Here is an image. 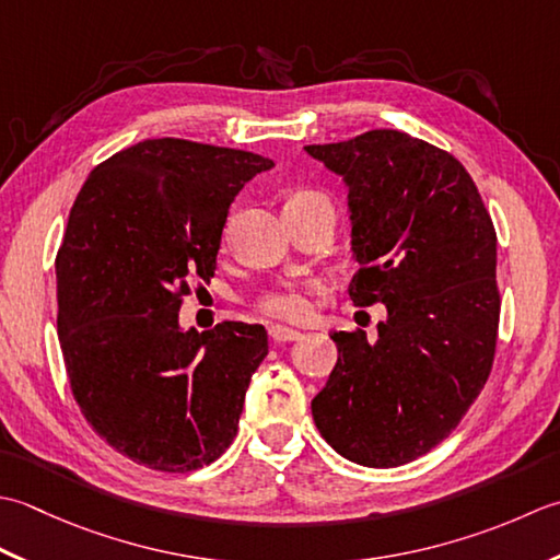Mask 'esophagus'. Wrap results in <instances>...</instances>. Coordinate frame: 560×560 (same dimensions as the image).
Masks as SVG:
<instances>
[{"mask_svg": "<svg viewBox=\"0 0 560 560\" xmlns=\"http://www.w3.org/2000/svg\"><path fill=\"white\" fill-rule=\"evenodd\" d=\"M268 334H270V340H276V343H290V340H296L302 336L300 330L288 328V326H270Z\"/></svg>", "mask_w": 560, "mask_h": 560, "instance_id": "1", "label": "esophagus"}]
</instances>
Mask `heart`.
Wrapping results in <instances>:
<instances>
[{
    "mask_svg": "<svg viewBox=\"0 0 560 560\" xmlns=\"http://www.w3.org/2000/svg\"><path fill=\"white\" fill-rule=\"evenodd\" d=\"M292 198H322V200H326L324 196H318V192H314V190H302ZM310 294H312V288H306V284H280V288L260 294L258 312L270 316V318H276V322L302 324L312 316Z\"/></svg>",
    "mask_w": 560,
    "mask_h": 560,
    "instance_id": "obj_1",
    "label": "heart"
}]
</instances>
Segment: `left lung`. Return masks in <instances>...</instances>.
Returning <instances> with one entry per match:
<instances>
[{
  "instance_id": "left-lung-1",
  "label": "left lung",
  "mask_w": 560,
  "mask_h": 560,
  "mask_svg": "<svg viewBox=\"0 0 560 560\" xmlns=\"http://www.w3.org/2000/svg\"><path fill=\"white\" fill-rule=\"evenodd\" d=\"M306 152L350 188L352 304H386L374 338L330 334L314 423L346 459L394 469L450 438L493 370L495 226L459 159L418 137L370 130Z\"/></svg>"
}]
</instances>
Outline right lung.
Listing matches in <instances>:
<instances>
[{"mask_svg":"<svg viewBox=\"0 0 560 560\" xmlns=\"http://www.w3.org/2000/svg\"><path fill=\"white\" fill-rule=\"evenodd\" d=\"M272 159L162 137L91 171L57 248V336L74 401L101 440L152 471H198L230 447L258 324L180 330L210 282L232 200Z\"/></svg>","mask_w":560,"mask_h":560,"instance_id":"right-lung-1","label":"right lung"}]
</instances>
